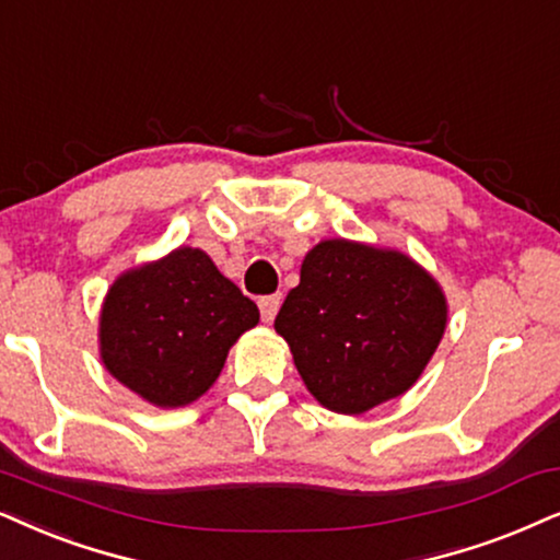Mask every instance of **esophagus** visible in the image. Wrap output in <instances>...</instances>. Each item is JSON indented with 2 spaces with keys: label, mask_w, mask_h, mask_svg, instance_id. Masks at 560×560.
Instances as JSON below:
<instances>
[{
  "label": "esophagus",
  "mask_w": 560,
  "mask_h": 560,
  "mask_svg": "<svg viewBox=\"0 0 560 560\" xmlns=\"http://www.w3.org/2000/svg\"><path fill=\"white\" fill-rule=\"evenodd\" d=\"M280 311V295H262L259 298V314H262V322L270 324Z\"/></svg>",
  "instance_id": "34e87169"
}]
</instances>
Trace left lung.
I'll return each instance as SVG.
<instances>
[{
  "label": "left lung",
  "instance_id": "left-lung-1",
  "mask_svg": "<svg viewBox=\"0 0 560 560\" xmlns=\"http://www.w3.org/2000/svg\"><path fill=\"white\" fill-rule=\"evenodd\" d=\"M445 322V295L406 254L331 238L306 254L275 329L326 409L362 413L417 383Z\"/></svg>",
  "mask_w": 560,
  "mask_h": 560
}]
</instances>
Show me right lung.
Masks as SVG:
<instances>
[{"mask_svg": "<svg viewBox=\"0 0 560 560\" xmlns=\"http://www.w3.org/2000/svg\"><path fill=\"white\" fill-rule=\"evenodd\" d=\"M259 308L200 249L172 252L110 288L100 322L103 362L147 401L174 409L206 394L229 347Z\"/></svg>", "mask_w": 560, "mask_h": 560, "instance_id": "obj_1", "label": "right lung"}]
</instances>
